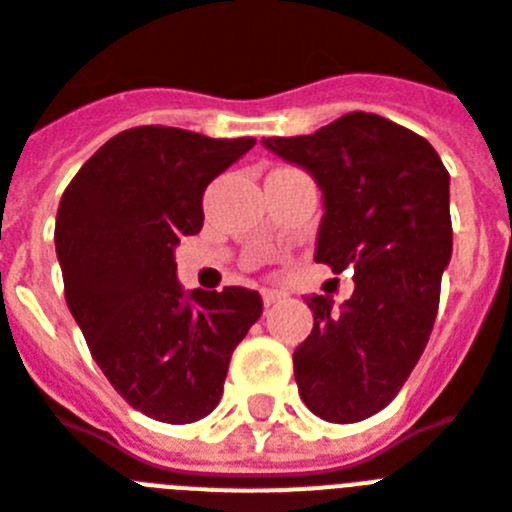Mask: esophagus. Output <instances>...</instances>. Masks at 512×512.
Returning a JSON list of instances; mask_svg holds the SVG:
<instances>
[{"label":"esophagus","mask_w":512,"mask_h":512,"mask_svg":"<svg viewBox=\"0 0 512 512\" xmlns=\"http://www.w3.org/2000/svg\"><path fill=\"white\" fill-rule=\"evenodd\" d=\"M281 299H283L281 291H276V289H265L263 291V304H265V307H273V304L281 302Z\"/></svg>","instance_id":"1"}]
</instances>
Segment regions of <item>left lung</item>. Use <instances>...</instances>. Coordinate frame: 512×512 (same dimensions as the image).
Segmentation results:
<instances>
[{
  "label": "left lung",
  "instance_id": "8db88e82",
  "mask_svg": "<svg viewBox=\"0 0 512 512\" xmlns=\"http://www.w3.org/2000/svg\"><path fill=\"white\" fill-rule=\"evenodd\" d=\"M263 145L320 187L317 263L354 268L338 309L307 296L315 325L294 351L299 395L325 422H362L398 395L435 325L453 255L450 174L424 137L364 111Z\"/></svg>",
  "mask_w": 512,
  "mask_h": 512
}]
</instances>
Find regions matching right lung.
I'll return each instance as SVG.
<instances>
[{
	"instance_id": "1",
	"label": "right lung",
	"mask_w": 512,
	"mask_h": 512,
	"mask_svg": "<svg viewBox=\"0 0 512 512\" xmlns=\"http://www.w3.org/2000/svg\"><path fill=\"white\" fill-rule=\"evenodd\" d=\"M255 145L135 127L83 163L57 210L64 296L132 409L190 424L216 409L234 349L263 315L257 291H184L174 249L203 229V192Z\"/></svg>"
}]
</instances>
